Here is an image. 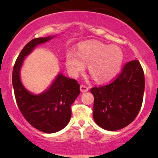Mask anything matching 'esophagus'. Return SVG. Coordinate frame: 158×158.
<instances>
[{"label":"esophagus","mask_w":158,"mask_h":158,"mask_svg":"<svg viewBox=\"0 0 158 158\" xmlns=\"http://www.w3.org/2000/svg\"><path fill=\"white\" fill-rule=\"evenodd\" d=\"M88 90H89V88H88L87 86H85V85H80V90L81 93H85V92L88 91Z\"/></svg>","instance_id":"esophagus-1"}]
</instances>
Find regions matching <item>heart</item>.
Returning a JSON list of instances; mask_svg holds the SVG:
<instances>
[{"mask_svg":"<svg viewBox=\"0 0 158 158\" xmlns=\"http://www.w3.org/2000/svg\"><path fill=\"white\" fill-rule=\"evenodd\" d=\"M124 60L120 48L107 45L99 41H88L81 44L77 53L67 54L65 64L70 75L78 77L88 65V71L96 81L107 83L117 77Z\"/></svg>","mask_w":158,"mask_h":158,"instance_id":"1","label":"heart"}]
</instances>
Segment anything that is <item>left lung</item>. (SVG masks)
I'll use <instances>...</instances> for the list:
<instances>
[{"label": "left lung", "instance_id": "1", "mask_svg": "<svg viewBox=\"0 0 158 158\" xmlns=\"http://www.w3.org/2000/svg\"><path fill=\"white\" fill-rule=\"evenodd\" d=\"M144 88V73L139 61H129L113 82L90 89L95 123L108 131L129 125L140 110Z\"/></svg>", "mask_w": 158, "mask_h": 158}]
</instances>
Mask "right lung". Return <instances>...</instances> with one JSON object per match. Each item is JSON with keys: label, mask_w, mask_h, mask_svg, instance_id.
<instances>
[{"label": "right lung", "mask_w": 158, "mask_h": 158, "mask_svg": "<svg viewBox=\"0 0 158 158\" xmlns=\"http://www.w3.org/2000/svg\"><path fill=\"white\" fill-rule=\"evenodd\" d=\"M56 35L32 39L20 52L12 71V86L21 114L27 121L39 131L55 133L68 124L71 117V105L79 95V84L59 73L49 88L34 94L27 90L21 79V70L25 57L36 47L44 44Z\"/></svg>", "instance_id": "right-lung-1"}]
</instances>
